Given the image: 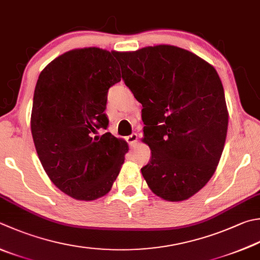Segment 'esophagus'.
<instances>
[{"label": "esophagus", "instance_id": "obj_1", "mask_svg": "<svg viewBox=\"0 0 260 260\" xmlns=\"http://www.w3.org/2000/svg\"><path fill=\"white\" fill-rule=\"evenodd\" d=\"M137 140H138V136H137L136 134H132V135L126 137V141H128V144H129L130 146L136 145Z\"/></svg>", "mask_w": 260, "mask_h": 260}]
</instances>
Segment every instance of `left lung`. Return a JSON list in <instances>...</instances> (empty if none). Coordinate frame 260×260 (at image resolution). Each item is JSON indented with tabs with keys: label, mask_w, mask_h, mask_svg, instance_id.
I'll use <instances>...</instances> for the list:
<instances>
[{
	"label": "left lung",
	"mask_w": 260,
	"mask_h": 260,
	"mask_svg": "<svg viewBox=\"0 0 260 260\" xmlns=\"http://www.w3.org/2000/svg\"><path fill=\"white\" fill-rule=\"evenodd\" d=\"M122 79L143 105L141 169L158 197L182 202L205 187L221 158L229 115L216 70L183 48L158 45L116 52Z\"/></svg>",
	"instance_id": "obj_1"
}]
</instances>
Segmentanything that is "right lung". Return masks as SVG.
Here are the masks:
<instances>
[{
	"label": "right lung",
	"instance_id": "add662e5",
	"mask_svg": "<svg viewBox=\"0 0 260 260\" xmlns=\"http://www.w3.org/2000/svg\"><path fill=\"white\" fill-rule=\"evenodd\" d=\"M121 80L115 52L97 47L62 54L46 66L34 92L31 135L48 178L78 200L105 196L119 175L128 145L110 132L107 92Z\"/></svg>",
	"mask_w": 260,
	"mask_h": 260
}]
</instances>
